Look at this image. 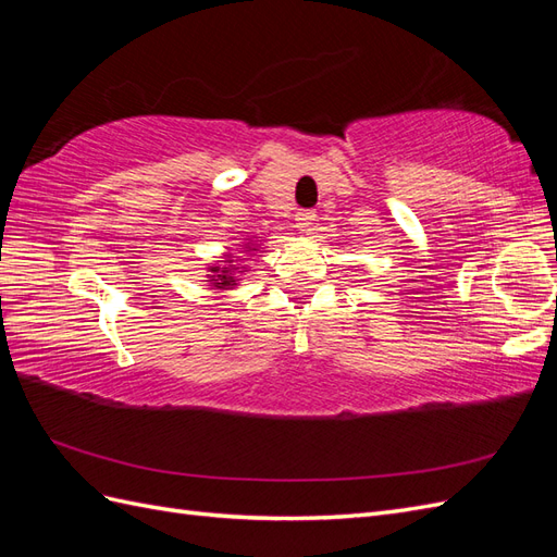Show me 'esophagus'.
<instances>
[{
  "mask_svg": "<svg viewBox=\"0 0 557 557\" xmlns=\"http://www.w3.org/2000/svg\"><path fill=\"white\" fill-rule=\"evenodd\" d=\"M295 221H297L299 227H309V225L315 221V211H311V209H299V211L295 213Z\"/></svg>",
  "mask_w": 557,
  "mask_h": 557,
  "instance_id": "34e87169",
  "label": "esophagus"
}]
</instances>
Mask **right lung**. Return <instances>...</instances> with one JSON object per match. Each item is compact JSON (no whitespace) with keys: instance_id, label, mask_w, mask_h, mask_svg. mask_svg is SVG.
Segmentation results:
<instances>
[{"instance_id":"obj_1","label":"right lung","mask_w":557,"mask_h":557,"mask_svg":"<svg viewBox=\"0 0 557 557\" xmlns=\"http://www.w3.org/2000/svg\"><path fill=\"white\" fill-rule=\"evenodd\" d=\"M218 278L223 281V283H218V285H230V281H232V276H225V274H218Z\"/></svg>"}]
</instances>
